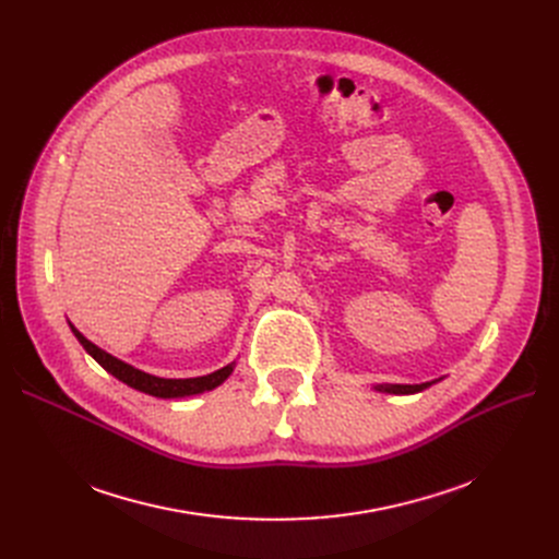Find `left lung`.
<instances>
[{
    "label": "left lung",
    "instance_id": "1",
    "mask_svg": "<svg viewBox=\"0 0 559 559\" xmlns=\"http://www.w3.org/2000/svg\"><path fill=\"white\" fill-rule=\"evenodd\" d=\"M424 388H428V383H421V385H380L378 390L390 392V394H415V392H421Z\"/></svg>",
    "mask_w": 559,
    "mask_h": 559
}]
</instances>
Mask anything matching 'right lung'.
I'll list each match as a JSON object with an SVG mask.
<instances>
[{"label": "right lung", "mask_w": 559, "mask_h": 559, "mask_svg": "<svg viewBox=\"0 0 559 559\" xmlns=\"http://www.w3.org/2000/svg\"><path fill=\"white\" fill-rule=\"evenodd\" d=\"M72 333L76 335V340L81 342V346L91 354L108 373H112L117 380H122L129 388L140 390L144 394H152V396H163V399H174V396H190V394H201V392H209L217 385H222L224 380L230 376L233 365L213 371L209 376H199V378H158L152 373H144L122 360L112 358L106 350H102L99 346H95L91 340H85L74 326Z\"/></svg>", "instance_id": "add662e5"}]
</instances>
